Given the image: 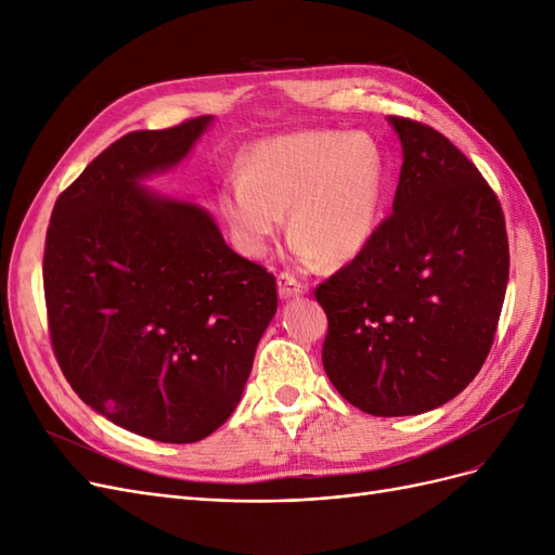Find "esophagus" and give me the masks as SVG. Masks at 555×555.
Instances as JSON below:
<instances>
[{"instance_id": "obj_1", "label": "esophagus", "mask_w": 555, "mask_h": 555, "mask_svg": "<svg viewBox=\"0 0 555 555\" xmlns=\"http://www.w3.org/2000/svg\"><path fill=\"white\" fill-rule=\"evenodd\" d=\"M278 292H280V298L289 300V298H298V296L308 294V284L296 280L289 273H280V278H278Z\"/></svg>"}]
</instances>
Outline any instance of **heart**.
<instances>
[{
    "label": "heart",
    "mask_w": 555,
    "mask_h": 555,
    "mask_svg": "<svg viewBox=\"0 0 555 555\" xmlns=\"http://www.w3.org/2000/svg\"><path fill=\"white\" fill-rule=\"evenodd\" d=\"M386 190V162L367 133L298 131L257 143L243 176L222 184L220 208L236 247L263 257L289 212L298 261L347 263L373 241Z\"/></svg>",
    "instance_id": "obj_1"
}]
</instances>
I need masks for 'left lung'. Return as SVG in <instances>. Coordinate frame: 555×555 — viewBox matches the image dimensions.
Wrapping results in <instances>:
<instances>
[{"label": "left lung", "instance_id": "8db88e82", "mask_svg": "<svg viewBox=\"0 0 555 555\" xmlns=\"http://www.w3.org/2000/svg\"><path fill=\"white\" fill-rule=\"evenodd\" d=\"M402 145L393 212L354 261L317 287L322 363L351 405L424 414L475 379L509 280L500 201L440 131L389 117Z\"/></svg>", "mask_w": 555, "mask_h": 555}]
</instances>
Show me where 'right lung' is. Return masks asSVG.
<instances>
[{"label":"right lung","mask_w":555,"mask_h":555,"mask_svg":"<svg viewBox=\"0 0 555 555\" xmlns=\"http://www.w3.org/2000/svg\"><path fill=\"white\" fill-rule=\"evenodd\" d=\"M210 125L201 115L115 141L60 194L46 233L64 377L115 426L171 444L208 438L236 410L278 310L275 278L236 255L208 210L143 184Z\"/></svg>","instance_id":"right-lung-1"}]
</instances>
